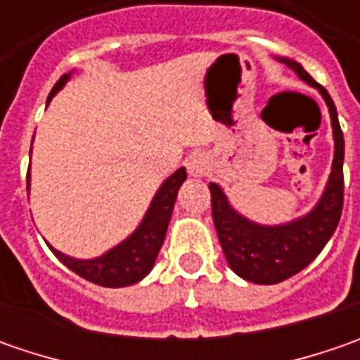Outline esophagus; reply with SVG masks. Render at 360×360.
I'll return each instance as SVG.
<instances>
[{"instance_id": "1", "label": "esophagus", "mask_w": 360, "mask_h": 360, "mask_svg": "<svg viewBox=\"0 0 360 360\" xmlns=\"http://www.w3.org/2000/svg\"><path fill=\"white\" fill-rule=\"evenodd\" d=\"M186 168H188V174L190 176H204L206 170H208V160L204 154H192L186 162Z\"/></svg>"}]
</instances>
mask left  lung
<instances>
[{
	"mask_svg": "<svg viewBox=\"0 0 360 360\" xmlns=\"http://www.w3.org/2000/svg\"><path fill=\"white\" fill-rule=\"evenodd\" d=\"M290 70H295L307 84L323 94L330 124L335 134V160L333 172L328 178L325 194L314 210L304 218L288 222L283 226H260L246 218H242L226 200L222 188L210 182V204L214 218L218 240L229 260L230 269L244 281L256 284H276L290 278L302 269H307L328 238L339 226L342 200H345V178H342V160H345V138L340 130L339 116L333 98L328 91L316 84L300 63L283 60Z\"/></svg>",
	"mask_w": 360,
	"mask_h": 360,
	"instance_id": "left-lung-1",
	"label": "left lung"
}]
</instances>
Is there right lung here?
I'll use <instances>...</instances> for the list:
<instances>
[{
	"label": "right lung",
	"mask_w": 360,
	"mask_h": 360,
	"mask_svg": "<svg viewBox=\"0 0 360 360\" xmlns=\"http://www.w3.org/2000/svg\"><path fill=\"white\" fill-rule=\"evenodd\" d=\"M68 74H63L53 90L49 91L48 102L58 94L63 84L68 82ZM186 180V170L180 168L160 186L154 200L146 212L142 224L136 229L130 238L112 248L100 258L94 260H76L62 255L60 250H53V255L62 260L70 270H74L82 278L90 281L100 286L118 288V286H130V284L142 281L146 274L152 270L160 248L164 244V236L168 230V222L174 210V202L178 196V188Z\"/></svg>",
	"instance_id": "right-lung-1"
}]
</instances>
